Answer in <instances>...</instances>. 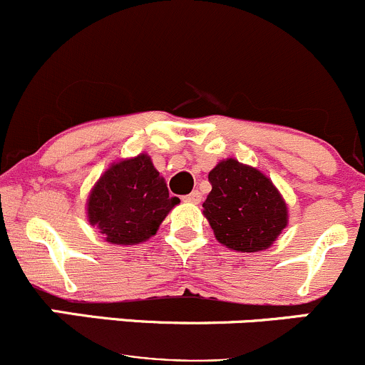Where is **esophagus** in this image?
Masks as SVG:
<instances>
[{
  "label": "esophagus",
  "instance_id": "34e87169",
  "mask_svg": "<svg viewBox=\"0 0 365 365\" xmlns=\"http://www.w3.org/2000/svg\"><path fill=\"white\" fill-rule=\"evenodd\" d=\"M184 200L191 202V204H198V202L202 200V193L198 190H193L190 195H186V197H184Z\"/></svg>",
  "mask_w": 365,
  "mask_h": 365
}]
</instances>
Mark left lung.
Wrapping results in <instances>:
<instances>
[{
	"mask_svg": "<svg viewBox=\"0 0 365 365\" xmlns=\"http://www.w3.org/2000/svg\"><path fill=\"white\" fill-rule=\"evenodd\" d=\"M212 186L204 214L214 235L235 251L267 250L287 227V205L260 170L225 160L209 172Z\"/></svg>",
	"mask_w": 365,
	"mask_h": 365,
	"instance_id": "obj_1",
	"label": "left lung"
}]
</instances>
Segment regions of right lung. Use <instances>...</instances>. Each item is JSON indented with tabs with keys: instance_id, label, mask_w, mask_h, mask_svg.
Returning a JSON list of instances; mask_svg holds the SVG:
<instances>
[{
	"instance_id": "add662e5",
	"label": "right lung",
	"mask_w": 365,
	"mask_h": 365,
	"mask_svg": "<svg viewBox=\"0 0 365 365\" xmlns=\"http://www.w3.org/2000/svg\"><path fill=\"white\" fill-rule=\"evenodd\" d=\"M179 204L151 158L112 165L93 187L88 202L89 223L112 244H137L156 234L168 210Z\"/></svg>"
}]
</instances>
